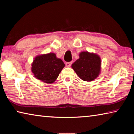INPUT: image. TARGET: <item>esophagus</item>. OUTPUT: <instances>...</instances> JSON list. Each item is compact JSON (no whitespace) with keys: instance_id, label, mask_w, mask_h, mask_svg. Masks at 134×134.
Returning <instances> with one entry per match:
<instances>
[{"instance_id":"1","label":"esophagus","mask_w":134,"mask_h":134,"mask_svg":"<svg viewBox=\"0 0 134 134\" xmlns=\"http://www.w3.org/2000/svg\"><path fill=\"white\" fill-rule=\"evenodd\" d=\"M72 64V62H66L65 63V65H66L67 67H69L71 66V65Z\"/></svg>"}]
</instances>
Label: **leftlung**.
Instances as JSON below:
<instances>
[{"mask_svg": "<svg viewBox=\"0 0 134 134\" xmlns=\"http://www.w3.org/2000/svg\"><path fill=\"white\" fill-rule=\"evenodd\" d=\"M71 67L81 80L91 81L97 78L100 72V58L94 53L81 52Z\"/></svg>", "mask_w": 134, "mask_h": 134, "instance_id": "8db88e82", "label": "left lung"}]
</instances>
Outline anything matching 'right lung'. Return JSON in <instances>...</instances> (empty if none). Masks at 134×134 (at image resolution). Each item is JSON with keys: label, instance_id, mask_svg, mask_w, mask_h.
<instances>
[{"label": "right lung", "instance_id": "1", "mask_svg": "<svg viewBox=\"0 0 134 134\" xmlns=\"http://www.w3.org/2000/svg\"><path fill=\"white\" fill-rule=\"evenodd\" d=\"M65 64L55 54L48 53L36 57L32 63L31 70L35 78L46 83L56 80Z\"/></svg>", "mask_w": 134, "mask_h": 134}]
</instances>
